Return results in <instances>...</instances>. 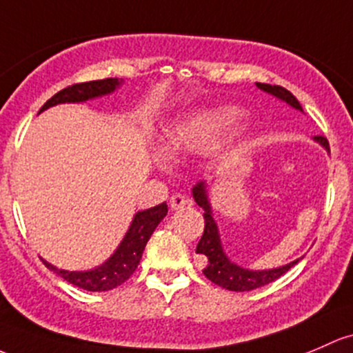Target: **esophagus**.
I'll return each instance as SVG.
<instances>
[{
    "mask_svg": "<svg viewBox=\"0 0 353 353\" xmlns=\"http://www.w3.org/2000/svg\"><path fill=\"white\" fill-rule=\"evenodd\" d=\"M169 203H170V208H172V210H183L184 206L189 205L188 198L184 194H181V192H176V194L170 196Z\"/></svg>",
    "mask_w": 353,
    "mask_h": 353,
    "instance_id": "obj_1",
    "label": "esophagus"
}]
</instances>
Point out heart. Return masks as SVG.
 Masks as SVG:
<instances>
[{"instance_id": "1", "label": "heart", "mask_w": 353, "mask_h": 353, "mask_svg": "<svg viewBox=\"0 0 353 353\" xmlns=\"http://www.w3.org/2000/svg\"><path fill=\"white\" fill-rule=\"evenodd\" d=\"M239 111L226 110L221 113L201 114L192 120L170 128L165 135L167 147L172 150H196L206 147L221 128L233 123L239 118Z\"/></svg>"}]
</instances>
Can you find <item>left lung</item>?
<instances>
[{
    "instance_id": "8db88e82",
    "label": "left lung",
    "mask_w": 353,
    "mask_h": 353,
    "mask_svg": "<svg viewBox=\"0 0 353 353\" xmlns=\"http://www.w3.org/2000/svg\"><path fill=\"white\" fill-rule=\"evenodd\" d=\"M257 88L269 92V94L276 96L281 101L288 103V105L292 106L294 110L303 111L301 105H299L298 99L294 98V94L289 92L285 88L270 86V84L264 83H257ZM314 140L320 142L326 150H330L328 140H326L325 137H314ZM192 198L198 203V206H201L203 210H205V213H203V218H205V232H203L201 240H199L198 247H196V254L205 255L208 259V264L205 269H203V274H205L211 283L221 285V288L228 289V291H252V289L262 288V285L279 279L283 274L288 272L291 267H294L299 261H301V259H296V261L289 262V264H285L283 267L269 270H250L233 264V262L226 257L223 247H221L220 233H218L216 221L213 220V214H211V206L206 194V184L203 183V181L192 188Z\"/></svg>"
}]
</instances>
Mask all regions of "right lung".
I'll return each instance as SVG.
<instances>
[{
    "label": "right lung",
    "instance_id": "obj_1",
    "mask_svg": "<svg viewBox=\"0 0 353 353\" xmlns=\"http://www.w3.org/2000/svg\"><path fill=\"white\" fill-rule=\"evenodd\" d=\"M120 84L121 81H118L117 77L72 84V86H68L65 89H62V91H59L57 94L52 96L49 101L40 108L39 113L50 108V106L61 105V103H83L88 101V99L110 94V92H113ZM165 214V203L154 208H148V210L139 211V213L133 216L127 235L121 240V243L118 245L114 254L111 255L105 264L96 267V269L81 270V272H77V270L57 269V267L49 264V262L43 261V259L42 262L46 264L47 269L54 270L57 276H61L62 279L68 281L70 284L77 285V288L98 292L110 291V289H114L118 288V285L123 284L125 281L135 272L137 265L140 264L143 250H145L148 239L152 236L154 230L157 228V225L164 220Z\"/></svg>",
    "mask_w": 353,
    "mask_h": 353
}]
</instances>
